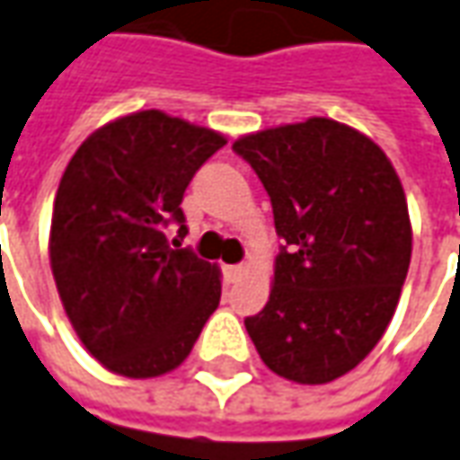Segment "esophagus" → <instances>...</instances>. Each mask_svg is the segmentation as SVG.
<instances>
[{
  "instance_id": "esophagus-1",
  "label": "esophagus",
  "mask_w": 460,
  "mask_h": 460,
  "mask_svg": "<svg viewBox=\"0 0 460 460\" xmlns=\"http://www.w3.org/2000/svg\"><path fill=\"white\" fill-rule=\"evenodd\" d=\"M243 271H246V270H243L242 264H234V267H226V270H224V274H226V282L236 284L243 277Z\"/></svg>"
}]
</instances>
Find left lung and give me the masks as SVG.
<instances>
[{
	"mask_svg": "<svg viewBox=\"0 0 460 460\" xmlns=\"http://www.w3.org/2000/svg\"><path fill=\"white\" fill-rule=\"evenodd\" d=\"M234 153L264 183L284 239L246 332L277 375L330 383L370 355L398 307L413 249L401 178L373 140L330 118L243 136Z\"/></svg>",
	"mask_w": 460,
	"mask_h": 460,
	"instance_id": "obj_1",
	"label": "left lung"
}]
</instances>
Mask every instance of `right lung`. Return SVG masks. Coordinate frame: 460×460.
<instances>
[{"label":"right lung","mask_w":460,"mask_h":460,"mask_svg":"<svg viewBox=\"0 0 460 460\" xmlns=\"http://www.w3.org/2000/svg\"><path fill=\"white\" fill-rule=\"evenodd\" d=\"M226 146L221 133L140 111L102 125L62 173L49 264L87 352L125 377H155L189 358L218 307V267L181 242L183 193Z\"/></svg>","instance_id":"1"}]
</instances>
